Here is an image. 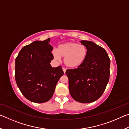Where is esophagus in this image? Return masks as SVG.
I'll return each instance as SVG.
<instances>
[{"mask_svg": "<svg viewBox=\"0 0 129 129\" xmlns=\"http://www.w3.org/2000/svg\"><path fill=\"white\" fill-rule=\"evenodd\" d=\"M62 70H63V71H64V73H65V72H66V68H64V67H63L62 68Z\"/></svg>", "mask_w": 129, "mask_h": 129, "instance_id": "34e87169", "label": "esophagus"}]
</instances>
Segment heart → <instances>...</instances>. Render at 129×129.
Returning a JSON list of instances; mask_svg holds the SVG:
<instances>
[{
    "label": "heart",
    "mask_w": 129,
    "mask_h": 129,
    "mask_svg": "<svg viewBox=\"0 0 129 129\" xmlns=\"http://www.w3.org/2000/svg\"><path fill=\"white\" fill-rule=\"evenodd\" d=\"M52 54L56 60H59L61 57H64V62L67 67L76 68L85 61L88 56V49L84 45L67 43L60 45L57 51H53Z\"/></svg>",
    "instance_id": "heart-1"
}]
</instances>
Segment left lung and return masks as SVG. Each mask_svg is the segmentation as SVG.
Segmentation results:
<instances>
[{
    "label": "left lung",
    "instance_id": "1",
    "mask_svg": "<svg viewBox=\"0 0 129 129\" xmlns=\"http://www.w3.org/2000/svg\"><path fill=\"white\" fill-rule=\"evenodd\" d=\"M88 49L84 62L77 68L67 69L69 90L73 99L81 103L96 101L105 90L110 76V60L103 48L92 41H80Z\"/></svg>",
    "mask_w": 129,
    "mask_h": 129
}]
</instances>
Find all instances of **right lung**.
<instances>
[{
  "mask_svg": "<svg viewBox=\"0 0 129 129\" xmlns=\"http://www.w3.org/2000/svg\"><path fill=\"white\" fill-rule=\"evenodd\" d=\"M50 38L25 45L15 60V80L26 99L35 103L48 101L64 75L62 67L52 68L53 48Z\"/></svg>",
  "mask_w": 129,
  "mask_h": 129,
  "instance_id": "right-lung-1",
  "label": "right lung"
}]
</instances>
